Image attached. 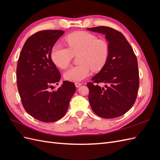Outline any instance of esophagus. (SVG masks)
I'll return each instance as SVG.
<instances>
[{"label": "esophagus", "instance_id": "esophagus-1", "mask_svg": "<svg viewBox=\"0 0 160 160\" xmlns=\"http://www.w3.org/2000/svg\"><path fill=\"white\" fill-rule=\"evenodd\" d=\"M75 86H76V88H79V87L82 85L81 83H78V82H77V83H75Z\"/></svg>", "mask_w": 160, "mask_h": 160}]
</instances>
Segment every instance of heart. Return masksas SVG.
I'll return each mask as SVG.
<instances>
[{
  "label": "heart",
  "instance_id": "obj_1",
  "mask_svg": "<svg viewBox=\"0 0 160 160\" xmlns=\"http://www.w3.org/2000/svg\"><path fill=\"white\" fill-rule=\"evenodd\" d=\"M65 41L69 48L60 45H53L51 58L54 64L62 69L68 67L73 55H79V65L72 67L64 74L65 78L77 82L88 77L93 71H99L108 61L109 47L103 39H99L93 34L86 31H77L67 35Z\"/></svg>",
  "mask_w": 160,
  "mask_h": 160
}]
</instances>
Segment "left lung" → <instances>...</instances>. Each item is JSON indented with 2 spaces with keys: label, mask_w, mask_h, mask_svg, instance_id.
I'll return each mask as SVG.
<instances>
[{
  "label": "left lung",
  "mask_w": 160,
  "mask_h": 160,
  "mask_svg": "<svg viewBox=\"0 0 160 160\" xmlns=\"http://www.w3.org/2000/svg\"><path fill=\"white\" fill-rule=\"evenodd\" d=\"M105 35L109 42L107 62L87 85L89 101L93 112L101 118H118L128 111L135 102L139 85L137 57L122 32L108 27L88 28ZM105 83V88L99 83ZM109 84V86L107 85Z\"/></svg>",
  "instance_id": "8db88e82"
}]
</instances>
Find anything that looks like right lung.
Instances as JSON below:
<instances>
[{
	"mask_svg": "<svg viewBox=\"0 0 160 160\" xmlns=\"http://www.w3.org/2000/svg\"><path fill=\"white\" fill-rule=\"evenodd\" d=\"M63 33L59 30L35 33L26 41L18 60L17 81L22 104L28 114L42 122H55L63 117L76 91L75 84L68 81L56 91L49 89L61 79L51 51Z\"/></svg>",
	"mask_w": 160,
	"mask_h": 160,
	"instance_id": "obj_1",
	"label": "right lung"
}]
</instances>
